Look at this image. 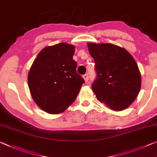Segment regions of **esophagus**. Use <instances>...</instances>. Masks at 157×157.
Segmentation results:
<instances>
[{
    "label": "esophagus",
    "instance_id": "esophagus-1",
    "mask_svg": "<svg viewBox=\"0 0 157 157\" xmlns=\"http://www.w3.org/2000/svg\"><path fill=\"white\" fill-rule=\"evenodd\" d=\"M83 78H84V80H85L86 83H88V74H84V75L83 76Z\"/></svg>",
    "mask_w": 157,
    "mask_h": 157
}]
</instances>
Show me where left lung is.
Returning a JSON list of instances; mask_svg holds the SVG:
<instances>
[{"instance_id":"1","label":"left lung","mask_w":157,"mask_h":157,"mask_svg":"<svg viewBox=\"0 0 157 157\" xmlns=\"http://www.w3.org/2000/svg\"><path fill=\"white\" fill-rule=\"evenodd\" d=\"M95 63L96 78L92 90L97 99L115 111L129 107L141 87V75L132 55L112 43H88Z\"/></svg>"}]
</instances>
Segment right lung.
<instances>
[{
  "mask_svg": "<svg viewBox=\"0 0 157 157\" xmlns=\"http://www.w3.org/2000/svg\"><path fill=\"white\" fill-rule=\"evenodd\" d=\"M74 45L60 43L38 53L28 75L31 96L42 110L59 114L68 108L78 95L84 79L76 72Z\"/></svg>",
  "mask_w": 157,
  "mask_h": 157,
  "instance_id": "right-lung-1",
  "label": "right lung"
}]
</instances>
